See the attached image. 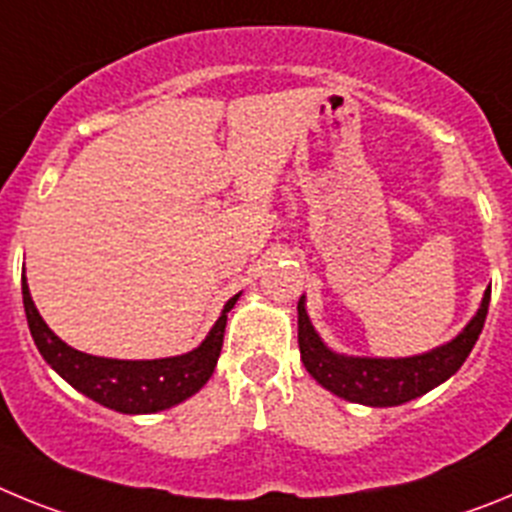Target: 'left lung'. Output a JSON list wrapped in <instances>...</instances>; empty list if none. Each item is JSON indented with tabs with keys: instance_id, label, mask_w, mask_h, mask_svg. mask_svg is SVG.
<instances>
[{
	"instance_id": "left-lung-1",
	"label": "left lung",
	"mask_w": 512,
	"mask_h": 512,
	"mask_svg": "<svg viewBox=\"0 0 512 512\" xmlns=\"http://www.w3.org/2000/svg\"><path fill=\"white\" fill-rule=\"evenodd\" d=\"M490 289H485L477 315L467 323L454 341L433 348L428 354L408 356V359H369V356H346L330 351L323 338L315 333L305 310V297L297 302V343L300 356L310 377L333 395L348 402L372 405V408H392L415 397L431 392L441 382L459 372L469 351L485 328Z\"/></svg>"
}]
</instances>
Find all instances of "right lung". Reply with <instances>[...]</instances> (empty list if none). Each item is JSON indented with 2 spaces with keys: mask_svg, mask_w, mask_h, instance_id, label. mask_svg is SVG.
Masks as SVG:
<instances>
[{
  "mask_svg": "<svg viewBox=\"0 0 512 512\" xmlns=\"http://www.w3.org/2000/svg\"><path fill=\"white\" fill-rule=\"evenodd\" d=\"M238 297L241 295L225 302L220 318L212 325L205 341L189 354L151 361H122L84 354V351L71 348L69 343H63L40 318L25 277H22L27 325H30L40 356L81 395H87L89 400L99 402L104 408L128 415H146L174 408L205 387L207 379L215 372L217 356L223 348L228 312L233 310Z\"/></svg>",
  "mask_w": 512,
  "mask_h": 512,
  "instance_id": "right-lung-1",
  "label": "right lung"
}]
</instances>
